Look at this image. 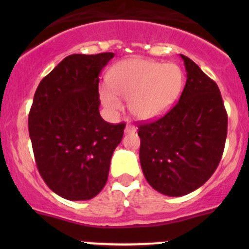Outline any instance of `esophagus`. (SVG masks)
<instances>
[{"label": "esophagus", "instance_id": "34e87169", "mask_svg": "<svg viewBox=\"0 0 249 249\" xmlns=\"http://www.w3.org/2000/svg\"><path fill=\"white\" fill-rule=\"evenodd\" d=\"M137 131V127L132 124H126L125 126V133H134Z\"/></svg>", "mask_w": 249, "mask_h": 249}]
</instances>
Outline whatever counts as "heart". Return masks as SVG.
<instances>
[{"mask_svg":"<svg viewBox=\"0 0 249 249\" xmlns=\"http://www.w3.org/2000/svg\"><path fill=\"white\" fill-rule=\"evenodd\" d=\"M108 87L99 90L101 101L111 112L122 108L118 96L128 98V110L142 121L161 116L174 104L184 84L178 65L144 58L116 64L108 73Z\"/></svg>","mask_w":249,"mask_h":249,"instance_id":"1","label":"heart"}]
</instances>
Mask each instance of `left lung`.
<instances>
[{
    "instance_id": "1",
    "label": "left lung",
    "mask_w": 249,
    "mask_h": 249,
    "mask_svg": "<svg viewBox=\"0 0 249 249\" xmlns=\"http://www.w3.org/2000/svg\"><path fill=\"white\" fill-rule=\"evenodd\" d=\"M179 102L158 121L139 126V159L148 184L181 196L205 184L218 167L227 137V112L215 82L188 57Z\"/></svg>"
}]
</instances>
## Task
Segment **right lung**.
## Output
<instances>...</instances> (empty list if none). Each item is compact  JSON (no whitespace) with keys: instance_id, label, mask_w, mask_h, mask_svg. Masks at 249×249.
<instances>
[{"instance_id":"obj_1","label":"right lung","mask_w":249,"mask_h":249,"mask_svg":"<svg viewBox=\"0 0 249 249\" xmlns=\"http://www.w3.org/2000/svg\"><path fill=\"white\" fill-rule=\"evenodd\" d=\"M113 53H73L42 79L29 112V136L38 172L53 192L78 201L105 186L125 124L99 113V75Z\"/></svg>"}]
</instances>
